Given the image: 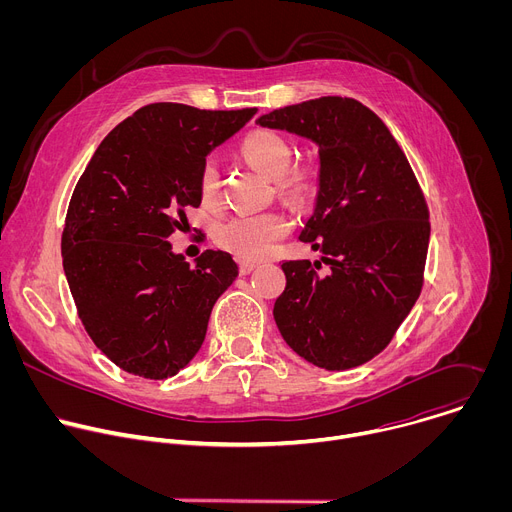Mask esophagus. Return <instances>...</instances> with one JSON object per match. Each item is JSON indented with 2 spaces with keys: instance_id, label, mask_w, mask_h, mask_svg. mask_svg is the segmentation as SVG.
Returning a JSON list of instances; mask_svg holds the SVG:
<instances>
[{
  "instance_id": "esophagus-1",
  "label": "esophagus",
  "mask_w": 512,
  "mask_h": 512,
  "mask_svg": "<svg viewBox=\"0 0 512 512\" xmlns=\"http://www.w3.org/2000/svg\"><path fill=\"white\" fill-rule=\"evenodd\" d=\"M253 269H255V263H253V261H239V271H241V275H249Z\"/></svg>"
}]
</instances>
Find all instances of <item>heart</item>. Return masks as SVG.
<instances>
[{
  "mask_svg": "<svg viewBox=\"0 0 512 512\" xmlns=\"http://www.w3.org/2000/svg\"><path fill=\"white\" fill-rule=\"evenodd\" d=\"M241 152L245 160L267 178L275 180L277 190L283 198H304L314 186V174L308 168L289 170L291 145L287 139L273 131H251L243 143ZM198 194L206 208H214L221 200V174L214 162H204L198 176ZM289 229L287 218L279 212L259 214H235L216 231V243L237 259L255 261L269 253L273 243L283 237Z\"/></svg>",
  "mask_w": 512,
  "mask_h": 512,
  "instance_id": "b5f03b06",
  "label": "heart"
}]
</instances>
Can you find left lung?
<instances>
[{
	"instance_id": "obj_1",
	"label": "left lung",
	"mask_w": 512,
	"mask_h": 512,
	"mask_svg": "<svg viewBox=\"0 0 512 512\" xmlns=\"http://www.w3.org/2000/svg\"><path fill=\"white\" fill-rule=\"evenodd\" d=\"M255 123L318 148V190L300 241L322 253L328 271L285 261L275 324L314 367H360L391 342L421 291L429 214L413 170L387 125L348 97L289 105Z\"/></svg>"
}]
</instances>
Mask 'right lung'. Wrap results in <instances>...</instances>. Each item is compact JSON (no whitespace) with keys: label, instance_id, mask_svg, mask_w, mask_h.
<instances>
[{"label":"right lung","instance_id":"add662e5","mask_svg":"<svg viewBox=\"0 0 512 512\" xmlns=\"http://www.w3.org/2000/svg\"><path fill=\"white\" fill-rule=\"evenodd\" d=\"M255 113L141 107L101 141L72 192L62 233L70 294L97 348L135 377L182 371L239 275L231 253L208 249L190 267L168 239L202 202L208 154Z\"/></svg>","mask_w":512,"mask_h":512}]
</instances>
